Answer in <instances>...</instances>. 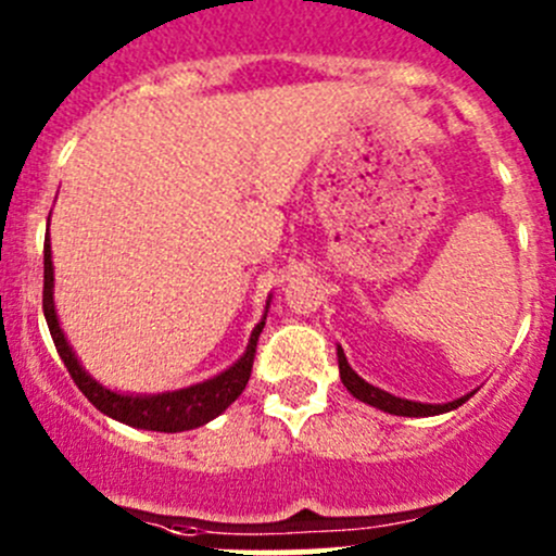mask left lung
I'll list each match as a JSON object with an SVG mask.
<instances>
[{
  "label": "left lung",
  "instance_id": "1",
  "mask_svg": "<svg viewBox=\"0 0 556 556\" xmlns=\"http://www.w3.org/2000/svg\"><path fill=\"white\" fill-rule=\"evenodd\" d=\"M336 355H339L341 382H344L346 390H350V395L357 397V401L368 403V406L379 408V412L395 414V417H435V414L454 412V408L463 406V403L468 401L470 395H473V392H468V395L457 397V401H450V403H419V401H406V397H397V395H392V392L379 390V387L368 384L366 379L357 377V374L352 371L350 363H346V355H344V350H341V346H336Z\"/></svg>",
  "mask_w": 556,
  "mask_h": 556
}]
</instances>
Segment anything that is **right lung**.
<instances>
[{
    "label": "right lung",
    "mask_w": 556,
    "mask_h": 556,
    "mask_svg": "<svg viewBox=\"0 0 556 556\" xmlns=\"http://www.w3.org/2000/svg\"><path fill=\"white\" fill-rule=\"evenodd\" d=\"M50 220V217H48ZM53 252H50V237H45V288H42V309L45 319H48L50 336H53V344L59 350V357L64 361L66 371L72 374L75 384L80 387L83 395L106 414V417L117 419L123 425H131L139 430H155V433H182V430H193L206 425L210 419L220 417L250 382L252 361H255V346L257 336H261L263 325H266L268 306H271V295L266 301V309H263L261 323L252 328L250 341H247L244 355L239 357L233 366H228L226 371H220L217 377L204 379L199 384L182 387V390L172 392H155V395H134V392H117L104 387L102 382L91 377V374L83 368V363L77 361L75 350L66 341L64 330H61L59 314H55L53 304Z\"/></svg>",
    "instance_id": "right-lung-1"
}]
</instances>
